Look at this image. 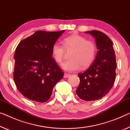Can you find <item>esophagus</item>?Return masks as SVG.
Returning a JSON list of instances; mask_svg holds the SVG:
<instances>
[{
	"label": "esophagus",
	"instance_id": "1",
	"mask_svg": "<svg viewBox=\"0 0 130 130\" xmlns=\"http://www.w3.org/2000/svg\"><path fill=\"white\" fill-rule=\"evenodd\" d=\"M70 76V75L69 74H67V73L64 74V78H68Z\"/></svg>",
	"mask_w": 130,
	"mask_h": 130
}]
</instances>
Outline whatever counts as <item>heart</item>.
<instances>
[{
  "label": "heart",
  "instance_id": "obj_1",
  "mask_svg": "<svg viewBox=\"0 0 130 130\" xmlns=\"http://www.w3.org/2000/svg\"><path fill=\"white\" fill-rule=\"evenodd\" d=\"M66 50L73 49L70 56L71 59L64 62L61 67L65 71L73 72L78 70L81 66L88 67L95 59L96 46L90 40L78 34H73L63 39V46L58 43H54L52 47V54L57 63L62 61Z\"/></svg>",
  "mask_w": 130,
  "mask_h": 130
}]
</instances>
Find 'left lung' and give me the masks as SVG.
Wrapping results in <instances>:
<instances>
[{
	"instance_id": "left-lung-1",
	"label": "left lung",
	"mask_w": 130,
	"mask_h": 130,
	"mask_svg": "<svg viewBox=\"0 0 130 130\" xmlns=\"http://www.w3.org/2000/svg\"><path fill=\"white\" fill-rule=\"evenodd\" d=\"M85 32L95 38L98 51L92 64L78 74L80 83L76 93L84 101H92L105 96L112 88L117 64L113 43L106 35L96 30Z\"/></svg>"
}]
</instances>
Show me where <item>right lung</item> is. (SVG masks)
Here are the masks:
<instances>
[{
    "mask_svg": "<svg viewBox=\"0 0 130 130\" xmlns=\"http://www.w3.org/2000/svg\"><path fill=\"white\" fill-rule=\"evenodd\" d=\"M65 31H37L19 43L14 53V81L25 97L37 102L48 101L61 71L52 57V47Z\"/></svg>",
    "mask_w": 130,
    "mask_h": 130,
    "instance_id": "1",
    "label": "right lung"
}]
</instances>
